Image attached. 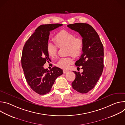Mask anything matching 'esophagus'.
I'll return each mask as SVG.
<instances>
[{
  "mask_svg": "<svg viewBox=\"0 0 125 125\" xmlns=\"http://www.w3.org/2000/svg\"><path fill=\"white\" fill-rule=\"evenodd\" d=\"M68 72V71L66 70H63V73L64 74H66Z\"/></svg>",
  "mask_w": 125,
  "mask_h": 125,
  "instance_id": "esophagus-1",
  "label": "esophagus"
}]
</instances>
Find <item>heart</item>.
I'll list each match as a JSON object with an SVG mask.
<instances>
[{"label":"heart","mask_w":125,"mask_h":125,"mask_svg":"<svg viewBox=\"0 0 125 125\" xmlns=\"http://www.w3.org/2000/svg\"><path fill=\"white\" fill-rule=\"evenodd\" d=\"M75 37L72 32L66 30L60 31L53 38L56 45L51 42L47 43V54L50 57L54 58L57 54L58 47L61 48L66 46L68 55H71L74 57H79L83 51V41L81 38ZM72 62L73 59L71 57L62 58L57 63L56 65L61 69H67Z\"/></svg>","instance_id":"1"}]
</instances>
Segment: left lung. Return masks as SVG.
<instances>
[{
	"label": "left lung",
	"mask_w": 125,
	"mask_h": 125,
	"mask_svg": "<svg viewBox=\"0 0 125 125\" xmlns=\"http://www.w3.org/2000/svg\"><path fill=\"white\" fill-rule=\"evenodd\" d=\"M78 32L83 38V54L76 61V66H82L83 72L73 71L76 78L72 85L75 90L86 94L96 85L103 72L104 49L99 35L95 30L86 23H75L67 26Z\"/></svg>",
	"instance_id": "left-lung-1"
}]
</instances>
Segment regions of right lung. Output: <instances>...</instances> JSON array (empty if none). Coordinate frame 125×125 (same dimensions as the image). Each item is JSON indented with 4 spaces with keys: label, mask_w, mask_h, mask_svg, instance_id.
Returning <instances> with one entry per match:
<instances>
[{
    "label": "right lung",
    "mask_w": 125,
    "mask_h": 125,
    "mask_svg": "<svg viewBox=\"0 0 125 125\" xmlns=\"http://www.w3.org/2000/svg\"><path fill=\"white\" fill-rule=\"evenodd\" d=\"M51 24L40 26L25 43L21 57L22 67L27 83L36 93L43 95L48 93L63 70L54 67L49 71L43 68L50 59L46 51L50 31L62 26Z\"/></svg>",
    "instance_id": "1"
}]
</instances>
